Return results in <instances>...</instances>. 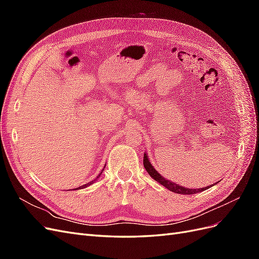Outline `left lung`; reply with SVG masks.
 <instances>
[{"mask_svg": "<svg viewBox=\"0 0 259 259\" xmlns=\"http://www.w3.org/2000/svg\"><path fill=\"white\" fill-rule=\"evenodd\" d=\"M144 166L146 168V170L149 173V175H150L155 182L160 183L162 186H164L165 188H167L168 190L173 191L175 193H179V194H193V193H198V192H201V191H204L205 189H208L209 187H205V188H200V189H188V188H185V187H182L180 185H177L175 183H171L169 182V180H166L165 178H164L163 176H161L158 171H156L154 169V167L151 165V163L149 162L148 160V156L147 154L145 153L144 154ZM217 184V183H216Z\"/></svg>", "mask_w": 259, "mask_h": 259, "instance_id": "8db88e82", "label": "left lung"}]
</instances>
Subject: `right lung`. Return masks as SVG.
Listing matches in <instances>:
<instances>
[{
	"label": "right lung",
	"mask_w": 259,
	"mask_h": 259,
	"mask_svg": "<svg viewBox=\"0 0 259 259\" xmlns=\"http://www.w3.org/2000/svg\"><path fill=\"white\" fill-rule=\"evenodd\" d=\"M101 173H103V171H101ZM101 173H100V174H101ZM100 174L97 176V178L100 176ZM95 180H96V179H95ZM92 184H93V182H91V183H89V184H85V185H83V186H81V187H79V188H76V189H81V188H85V187H88L89 185H92Z\"/></svg>",
	"instance_id": "add662e5"
}]
</instances>
